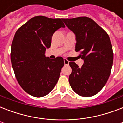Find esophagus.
I'll return each mask as SVG.
<instances>
[{"label":"esophagus","instance_id":"esophagus-1","mask_svg":"<svg viewBox=\"0 0 123 123\" xmlns=\"http://www.w3.org/2000/svg\"><path fill=\"white\" fill-rule=\"evenodd\" d=\"M64 63L65 65H68L69 64V61L66 59H64Z\"/></svg>","mask_w":123,"mask_h":123}]
</instances>
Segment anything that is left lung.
<instances>
[{"instance_id": "obj_1", "label": "left lung", "mask_w": 123, "mask_h": 123, "mask_svg": "<svg viewBox=\"0 0 123 123\" xmlns=\"http://www.w3.org/2000/svg\"><path fill=\"white\" fill-rule=\"evenodd\" d=\"M66 25L75 34V51L80 52L79 57L84 64L79 68L69 62L72 72L69 82L79 95L92 96L105 86L112 67V46L110 37L93 20L86 16L63 19Z\"/></svg>"}]
</instances>
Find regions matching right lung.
I'll return each mask as SVG.
<instances>
[{"instance_id": "1", "label": "right lung", "mask_w": 123, "mask_h": 123, "mask_svg": "<svg viewBox=\"0 0 123 123\" xmlns=\"http://www.w3.org/2000/svg\"><path fill=\"white\" fill-rule=\"evenodd\" d=\"M65 27L62 19L34 16L20 27L14 34L11 61L18 84L34 97L47 95L57 83L64 59H50L45 51L51 46L54 33Z\"/></svg>"}]
</instances>
